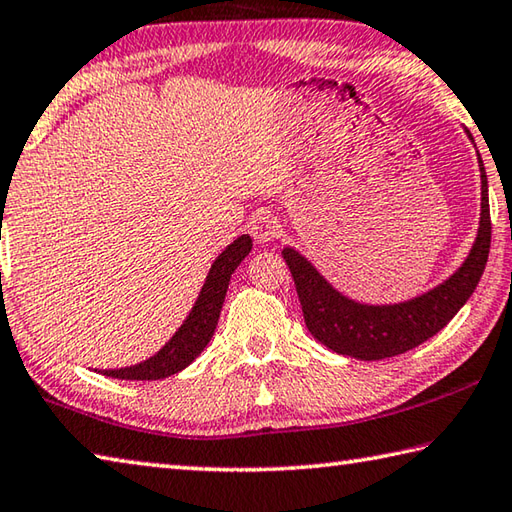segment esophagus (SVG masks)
<instances>
[{"mask_svg":"<svg viewBox=\"0 0 512 512\" xmlns=\"http://www.w3.org/2000/svg\"><path fill=\"white\" fill-rule=\"evenodd\" d=\"M250 235H253L257 244H268V241L280 235V224L271 215H257L250 221Z\"/></svg>","mask_w":512,"mask_h":512,"instance_id":"1","label":"esophagus"}]
</instances>
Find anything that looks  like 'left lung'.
<instances>
[{
	"instance_id": "1",
	"label": "left lung",
	"mask_w": 512,
	"mask_h": 512,
	"mask_svg": "<svg viewBox=\"0 0 512 512\" xmlns=\"http://www.w3.org/2000/svg\"><path fill=\"white\" fill-rule=\"evenodd\" d=\"M470 136V134H468ZM472 138V136H470ZM481 170V219L475 244L466 262L448 280L432 291L401 304L371 306L353 302L338 293L324 277L315 271L309 259L293 248H284L288 271L293 275L295 291L300 297L306 329L331 351L358 360H383L398 356L421 342L436 336L463 304L470 300L483 275L490 253V203L488 179Z\"/></svg>"
}]
</instances>
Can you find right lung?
Wrapping results in <instances>:
<instances>
[{
  "mask_svg": "<svg viewBox=\"0 0 512 512\" xmlns=\"http://www.w3.org/2000/svg\"><path fill=\"white\" fill-rule=\"evenodd\" d=\"M250 248H253V239L248 235H241L215 259L190 315L156 356L147 358L145 362H138L134 367L102 369L100 374L120 380H159L179 374L181 369L188 367L208 347L212 333L217 329L221 306H224L226 300L230 275L244 262Z\"/></svg>",
  "mask_w": 512,
  "mask_h": 512,
  "instance_id": "obj_1",
  "label": "right lung"
}]
</instances>
